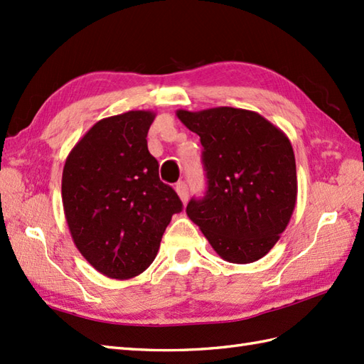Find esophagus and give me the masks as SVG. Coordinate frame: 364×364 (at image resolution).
Wrapping results in <instances>:
<instances>
[{
	"mask_svg": "<svg viewBox=\"0 0 364 364\" xmlns=\"http://www.w3.org/2000/svg\"><path fill=\"white\" fill-rule=\"evenodd\" d=\"M175 191H176V194H178V197H180L181 202H183V203H186V202H188V198H189V189H188V184L184 183V181L176 183Z\"/></svg>",
	"mask_w": 364,
	"mask_h": 364,
	"instance_id": "34e87169",
	"label": "esophagus"
}]
</instances>
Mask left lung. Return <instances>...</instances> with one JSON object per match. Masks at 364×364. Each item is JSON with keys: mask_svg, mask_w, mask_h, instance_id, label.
Returning a JSON list of instances; mask_svg holds the SVG:
<instances>
[{"mask_svg": "<svg viewBox=\"0 0 364 364\" xmlns=\"http://www.w3.org/2000/svg\"><path fill=\"white\" fill-rule=\"evenodd\" d=\"M180 119L203 145L208 191L186 213L222 259L258 261L288 227L297 200L294 150L280 128L255 111L219 106Z\"/></svg>", "mask_w": 364, "mask_h": 364, "instance_id": "1", "label": "left lung"}]
</instances>
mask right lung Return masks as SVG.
Listing matches in <instances>:
<instances>
[{"label": "right lung", "instance_id": "right-lung-1", "mask_svg": "<svg viewBox=\"0 0 364 364\" xmlns=\"http://www.w3.org/2000/svg\"><path fill=\"white\" fill-rule=\"evenodd\" d=\"M154 115L142 109L98 120L65 159L63 205L73 242L115 280L151 264L172 215L183 210L146 146Z\"/></svg>", "mask_w": 364, "mask_h": 364}]
</instances>
